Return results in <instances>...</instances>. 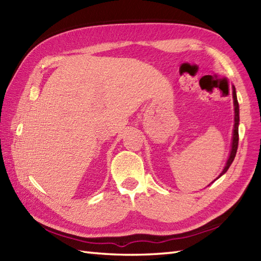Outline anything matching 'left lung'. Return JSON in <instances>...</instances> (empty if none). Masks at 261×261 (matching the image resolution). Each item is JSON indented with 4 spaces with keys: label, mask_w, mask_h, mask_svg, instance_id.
<instances>
[{
    "label": "left lung",
    "mask_w": 261,
    "mask_h": 261,
    "mask_svg": "<svg viewBox=\"0 0 261 261\" xmlns=\"http://www.w3.org/2000/svg\"><path fill=\"white\" fill-rule=\"evenodd\" d=\"M232 96H233V105H234V125H233V134H232L231 150H230L229 158H228V160H226V164L224 166L222 173L219 175L218 178H220L221 176L224 175L226 171H228V169H229V167L231 166L232 162H233V160H234L236 153H237V149H238V142H239V121H240V118H239V103H238L236 87L233 85H232ZM218 178H216V179H218Z\"/></svg>",
    "instance_id": "left-lung-1"
}]
</instances>
